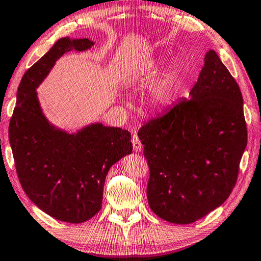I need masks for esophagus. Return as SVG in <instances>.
<instances>
[{
  "label": "esophagus",
  "instance_id": "esophagus-1",
  "mask_svg": "<svg viewBox=\"0 0 261 261\" xmlns=\"http://www.w3.org/2000/svg\"><path fill=\"white\" fill-rule=\"evenodd\" d=\"M131 141H132V145H134V151L135 152H140L141 149H143V145H141L140 139H139L138 136H137V135L132 136Z\"/></svg>",
  "mask_w": 261,
  "mask_h": 261
}]
</instances>
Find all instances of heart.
Masks as SVG:
<instances>
[{
    "label": "heart",
    "mask_w": 261,
    "mask_h": 261,
    "mask_svg": "<svg viewBox=\"0 0 261 261\" xmlns=\"http://www.w3.org/2000/svg\"><path fill=\"white\" fill-rule=\"evenodd\" d=\"M178 78H179L178 70H174V72L171 73L169 78L167 79L165 86H163L161 90L158 92L156 100L159 101V102L168 103L171 99H173L175 91H176V87H177V84H178Z\"/></svg>",
    "instance_id": "heart-1"
}]
</instances>
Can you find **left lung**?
Here are the masks:
<instances>
[{"label":"left lung","instance_id":"1","mask_svg":"<svg viewBox=\"0 0 261 261\" xmlns=\"http://www.w3.org/2000/svg\"><path fill=\"white\" fill-rule=\"evenodd\" d=\"M204 61L189 100L138 132L148 205L171 223H192L227 200L247 144L240 86L214 50Z\"/></svg>","mask_w":261,"mask_h":261}]
</instances>
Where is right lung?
I'll return each instance as SVG.
<instances>
[{
	"instance_id": "right-lung-1",
	"label": "right lung",
	"mask_w": 261,
	"mask_h": 261,
	"mask_svg": "<svg viewBox=\"0 0 261 261\" xmlns=\"http://www.w3.org/2000/svg\"><path fill=\"white\" fill-rule=\"evenodd\" d=\"M93 45L86 38L59 39L24 73L9 124L16 171L26 196L48 215L69 223L85 222L98 213L110 167L134 148L127 130L93 123L68 134L42 113L37 88L56 61Z\"/></svg>"
}]
</instances>
